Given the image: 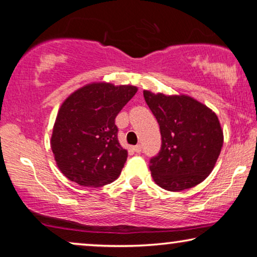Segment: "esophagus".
Masks as SVG:
<instances>
[{
    "label": "esophagus",
    "instance_id": "1",
    "mask_svg": "<svg viewBox=\"0 0 257 257\" xmlns=\"http://www.w3.org/2000/svg\"><path fill=\"white\" fill-rule=\"evenodd\" d=\"M133 150H135V152L140 153V152H142V146H140V145H136L135 147H133Z\"/></svg>",
    "mask_w": 257,
    "mask_h": 257
}]
</instances>
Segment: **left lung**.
I'll return each instance as SVG.
<instances>
[{
  "instance_id": "1",
  "label": "left lung",
  "mask_w": 257,
  "mask_h": 257,
  "mask_svg": "<svg viewBox=\"0 0 257 257\" xmlns=\"http://www.w3.org/2000/svg\"><path fill=\"white\" fill-rule=\"evenodd\" d=\"M160 126L161 149L150 160L154 182L179 192L192 188L212 173L223 144L219 118L194 98L144 91Z\"/></svg>"
}]
</instances>
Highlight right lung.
Segmentation results:
<instances>
[{"mask_svg":"<svg viewBox=\"0 0 257 257\" xmlns=\"http://www.w3.org/2000/svg\"><path fill=\"white\" fill-rule=\"evenodd\" d=\"M137 91L132 85L92 83L64 100L50 143L56 164L69 180L101 187L120 175L127 151L118 142L114 119Z\"/></svg>","mask_w":257,"mask_h":257,"instance_id":"right-lung-1","label":"right lung"}]
</instances>
